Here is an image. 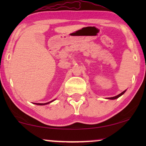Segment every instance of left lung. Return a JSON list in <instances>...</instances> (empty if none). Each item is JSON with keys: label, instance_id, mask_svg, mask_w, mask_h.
Listing matches in <instances>:
<instances>
[{"label": "left lung", "instance_id": "left-lung-1", "mask_svg": "<svg viewBox=\"0 0 146 146\" xmlns=\"http://www.w3.org/2000/svg\"><path fill=\"white\" fill-rule=\"evenodd\" d=\"M125 91H126V90H124L123 92H122L121 93H120L119 94H118V95H117V96H114V97H111V98H108L107 99H108V100H115V99H117V98H118L119 97H120L121 96H122L123 94H124L125 92Z\"/></svg>", "mask_w": 146, "mask_h": 146}]
</instances>
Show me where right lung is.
Returning a JSON list of instances; mask_svg holds the SVG:
<instances>
[{"instance_id":"obj_1","label":"right lung","mask_w":146,"mask_h":146,"mask_svg":"<svg viewBox=\"0 0 146 146\" xmlns=\"http://www.w3.org/2000/svg\"><path fill=\"white\" fill-rule=\"evenodd\" d=\"M55 100H52V101H50V102H47V103H44V104H40V103H35V104H36V105H39V106H42V105H46V104H50V103H51V102H52L53 101H54Z\"/></svg>"}]
</instances>
